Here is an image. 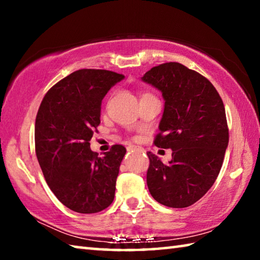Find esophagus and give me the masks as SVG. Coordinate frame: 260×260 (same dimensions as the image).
Here are the masks:
<instances>
[{"label": "esophagus", "instance_id": "1", "mask_svg": "<svg viewBox=\"0 0 260 260\" xmlns=\"http://www.w3.org/2000/svg\"><path fill=\"white\" fill-rule=\"evenodd\" d=\"M139 149H141V148L136 147V146H129L128 147V150H139Z\"/></svg>", "mask_w": 260, "mask_h": 260}]
</instances>
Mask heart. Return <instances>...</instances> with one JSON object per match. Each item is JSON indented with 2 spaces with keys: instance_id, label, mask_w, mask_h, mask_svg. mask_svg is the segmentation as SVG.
<instances>
[{
  "instance_id": "obj_1",
  "label": "heart",
  "mask_w": 260,
  "mask_h": 260,
  "mask_svg": "<svg viewBox=\"0 0 260 260\" xmlns=\"http://www.w3.org/2000/svg\"><path fill=\"white\" fill-rule=\"evenodd\" d=\"M143 95H144V94H143ZM141 96H142V95H141Z\"/></svg>"
}]
</instances>
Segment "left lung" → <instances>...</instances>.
<instances>
[{"label": "left lung", "mask_w": 260, "mask_h": 260, "mask_svg": "<svg viewBox=\"0 0 260 260\" xmlns=\"http://www.w3.org/2000/svg\"><path fill=\"white\" fill-rule=\"evenodd\" d=\"M141 79L165 101L155 144L172 149L167 165L147 152L149 191L162 205L187 208L208 192L222 166L230 139L222 100L208 79L175 61L152 68Z\"/></svg>", "instance_id": "1"}]
</instances>
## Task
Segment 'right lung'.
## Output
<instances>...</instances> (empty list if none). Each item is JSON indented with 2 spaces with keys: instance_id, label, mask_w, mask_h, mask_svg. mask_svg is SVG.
Here are the masks:
<instances>
[{
  "instance_id": "right-lung-1",
  "label": "right lung",
  "mask_w": 260,
  "mask_h": 260,
  "mask_svg": "<svg viewBox=\"0 0 260 260\" xmlns=\"http://www.w3.org/2000/svg\"><path fill=\"white\" fill-rule=\"evenodd\" d=\"M122 74L82 69L61 79L43 98L35 119V152L48 186L79 213L112 203L126 148L114 144L100 157L89 141L98 132L101 104Z\"/></svg>"
}]
</instances>
